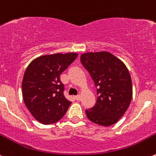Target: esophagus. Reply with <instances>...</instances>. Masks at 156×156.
<instances>
[{"label": "esophagus", "mask_w": 156, "mask_h": 156, "mask_svg": "<svg viewBox=\"0 0 156 156\" xmlns=\"http://www.w3.org/2000/svg\"><path fill=\"white\" fill-rule=\"evenodd\" d=\"M81 95H76V96H75V99H76V100H80V99H81Z\"/></svg>", "instance_id": "34e87169"}]
</instances>
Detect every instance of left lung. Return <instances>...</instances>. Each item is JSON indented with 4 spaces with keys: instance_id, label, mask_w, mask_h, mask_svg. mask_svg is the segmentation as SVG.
<instances>
[{
    "instance_id": "1",
    "label": "left lung",
    "mask_w": 156,
    "mask_h": 156,
    "mask_svg": "<svg viewBox=\"0 0 156 156\" xmlns=\"http://www.w3.org/2000/svg\"><path fill=\"white\" fill-rule=\"evenodd\" d=\"M81 64L89 73L97 92L95 106L87 117L101 126L113 125L127 111L132 99V81L124 63L107 51L81 54Z\"/></svg>"
}]
</instances>
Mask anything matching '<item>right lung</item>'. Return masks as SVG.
<instances>
[{"label": "right lung", "mask_w": 156, "mask_h": 156, "mask_svg": "<svg viewBox=\"0 0 156 156\" xmlns=\"http://www.w3.org/2000/svg\"><path fill=\"white\" fill-rule=\"evenodd\" d=\"M77 53L43 55L34 59L22 79V96L33 116L43 124L61 120L71 104L63 95L60 75L77 58Z\"/></svg>", "instance_id": "obj_1"}]
</instances>
